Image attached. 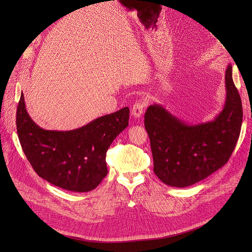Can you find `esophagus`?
I'll list each match as a JSON object with an SVG mask.
<instances>
[{
	"mask_svg": "<svg viewBox=\"0 0 252 252\" xmlns=\"http://www.w3.org/2000/svg\"><path fill=\"white\" fill-rule=\"evenodd\" d=\"M147 103H148L147 97H143L142 99L138 100L134 104L133 108H131V115H133L135 118H140L144 113V110H145V107L147 106Z\"/></svg>",
	"mask_w": 252,
	"mask_h": 252,
	"instance_id": "1",
	"label": "esophagus"
}]
</instances>
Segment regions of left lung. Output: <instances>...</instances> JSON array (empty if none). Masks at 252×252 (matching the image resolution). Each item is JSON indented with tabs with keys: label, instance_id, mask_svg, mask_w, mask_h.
<instances>
[{
	"label": "left lung",
	"instance_id": "1",
	"mask_svg": "<svg viewBox=\"0 0 252 252\" xmlns=\"http://www.w3.org/2000/svg\"><path fill=\"white\" fill-rule=\"evenodd\" d=\"M226 102L211 122L188 125L162 105H150L145 113L151 145L154 173L171 187L184 188L204 180L229 160L242 125V103L226 69Z\"/></svg>",
	"mask_w": 252,
	"mask_h": 252
}]
</instances>
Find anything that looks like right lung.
Segmentation results:
<instances>
[{
	"instance_id": "add662e5",
	"label": "right lung",
	"mask_w": 252,
	"mask_h": 252,
	"mask_svg": "<svg viewBox=\"0 0 252 252\" xmlns=\"http://www.w3.org/2000/svg\"><path fill=\"white\" fill-rule=\"evenodd\" d=\"M128 116L129 109L125 107L72 130L44 129L26 111L21 93L17 134L26 158L39 177L65 190L89 192L107 175L106 152L128 126Z\"/></svg>"
}]
</instances>
